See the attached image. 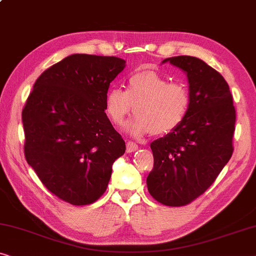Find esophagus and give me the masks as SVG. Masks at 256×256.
Wrapping results in <instances>:
<instances>
[{"instance_id": "esophagus-1", "label": "esophagus", "mask_w": 256, "mask_h": 256, "mask_svg": "<svg viewBox=\"0 0 256 256\" xmlns=\"http://www.w3.org/2000/svg\"><path fill=\"white\" fill-rule=\"evenodd\" d=\"M139 147H138V145H136V142H128V144H126V152L128 153H132V152H136V150H138Z\"/></svg>"}]
</instances>
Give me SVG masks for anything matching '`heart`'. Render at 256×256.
<instances>
[{
  "label": "heart",
  "instance_id": "obj_1",
  "mask_svg": "<svg viewBox=\"0 0 256 256\" xmlns=\"http://www.w3.org/2000/svg\"><path fill=\"white\" fill-rule=\"evenodd\" d=\"M192 92L182 81H170L154 70L130 75L126 90L111 88L106 96V114L111 123L120 126L134 106V118L128 125L136 136L148 133L166 136L175 131L188 116Z\"/></svg>",
  "mask_w": 256,
  "mask_h": 256
}]
</instances>
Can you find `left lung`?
<instances>
[{"label":"left lung","mask_w":256,"mask_h":256,"mask_svg":"<svg viewBox=\"0 0 256 256\" xmlns=\"http://www.w3.org/2000/svg\"><path fill=\"white\" fill-rule=\"evenodd\" d=\"M188 75L192 108L186 120L150 144V196L167 206H183L206 192L231 159L236 109L220 73L195 56L164 59Z\"/></svg>","instance_id":"8db88e82"}]
</instances>
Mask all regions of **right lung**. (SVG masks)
I'll return each mask as SVG.
<instances>
[{
  "instance_id": "right-lung-1",
  "label": "right lung",
  "mask_w": 256,
  "mask_h": 256,
  "mask_svg": "<svg viewBox=\"0 0 256 256\" xmlns=\"http://www.w3.org/2000/svg\"><path fill=\"white\" fill-rule=\"evenodd\" d=\"M117 56L73 54L42 73L22 111L24 156L42 184L73 205L106 190L125 142L104 112L108 89L124 70Z\"/></svg>"
}]
</instances>
